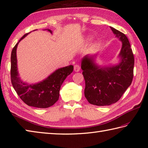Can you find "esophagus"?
I'll list each match as a JSON object with an SVG mask.
<instances>
[{
	"instance_id": "esophagus-1",
	"label": "esophagus",
	"mask_w": 148,
	"mask_h": 148,
	"mask_svg": "<svg viewBox=\"0 0 148 148\" xmlns=\"http://www.w3.org/2000/svg\"><path fill=\"white\" fill-rule=\"evenodd\" d=\"M74 70L75 72H79L80 70V66L79 65H75L74 66Z\"/></svg>"
}]
</instances>
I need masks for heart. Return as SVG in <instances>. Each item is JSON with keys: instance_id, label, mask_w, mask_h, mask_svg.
<instances>
[{"instance_id": "obj_1", "label": "heart", "mask_w": 148, "mask_h": 148, "mask_svg": "<svg viewBox=\"0 0 148 148\" xmlns=\"http://www.w3.org/2000/svg\"><path fill=\"white\" fill-rule=\"evenodd\" d=\"M92 36H86L85 40L86 42H89V41H90V40H92Z\"/></svg>"}]
</instances>
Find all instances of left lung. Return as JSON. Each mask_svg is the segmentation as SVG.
I'll return each instance as SVG.
<instances>
[{
	"label": "left lung",
	"mask_w": 148,
	"mask_h": 148,
	"mask_svg": "<svg viewBox=\"0 0 148 148\" xmlns=\"http://www.w3.org/2000/svg\"><path fill=\"white\" fill-rule=\"evenodd\" d=\"M115 37L122 42L115 65L102 66L95 62L97 54L86 55L82 59V69L85 81V96L96 106H108L120 99L132 82L134 56L125 34L110 27Z\"/></svg>",
	"instance_id": "left-lung-1"
}]
</instances>
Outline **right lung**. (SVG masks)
I'll list each match as a JSON object with an SVG mask.
<instances>
[{"mask_svg": "<svg viewBox=\"0 0 148 148\" xmlns=\"http://www.w3.org/2000/svg\"><path fill=\"white\" fill-rule=\"evenodd\" d=\"M44 30L53 33V31L49 29ZM29 33L24 34L20 38L11 51V83L17 94L26 105L38 108H46L53 106L58 100L61 86L66 77L73 71L74 66L69 65L57 69L47 78L38 83L29 84L23 82L19 77L18 71L16 49L19 42Z\"/></svg>", "mask_w": 148, "mask_h": 148, "instance_id": "add662e5", "label": "right lung"}]
</instances>
